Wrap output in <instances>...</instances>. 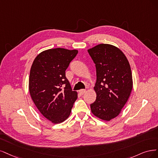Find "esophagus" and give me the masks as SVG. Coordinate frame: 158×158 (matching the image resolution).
I'll return each mask as SVG.
<instances>
[{
    "label": "esophagus",
    "mask_w": 158,
    "mask_h": 158,
    "mask_svg": "<svg viewBox=\"0 0 158 158\" xmlns=\"http://www.w3.org/2000/svg\"><path fill=\"white\" fill-rule=\"evenodd\" d=\"M79 93H80V94H81V95H83V94H84L85 93V92H86V90L85 89H81L79 91Z\"/></svg>",
    "instance_id": "1"
}]
</instances>
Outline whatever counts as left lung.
I'll return each instance as SVG.
<instances>
[{"label":"left lung","mask_w":158,"mask_h":158,"mask_svg":"<svg viewBox=\"0 0 158 158\" xmlns=\"http://www.w3.org/2000/svg\"><path fill=\"white\" fill-rule=\"evenodd\" d=\"M88 52L96 69V99L90 104L91 111L101 119L110 121L120 114L133 89L130 64L123 52L111 44H98Z\"/></svg>","instance_id":"8db88e82"}]
</instances>
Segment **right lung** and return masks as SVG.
Wrapping results in <instances>:
<instances>
[{
	"label": "right lung",
	"instance_id": "obj_1",
	"mask_svg": "<svg viewBox=\"0 0 158 158\" xmlns=\"http://www.w3.org/2000/svg\"><path fill=\"white\" fill-rule=\"evenodd\" d=\"M77 53L62 48L44 50L35 58L30 70L31 97L41 114L54 124L68 118L77 98L65 77V70Z\"/></svg>",
	"mask_w": 158,
	"mask_h": 158
}]
</instances>
